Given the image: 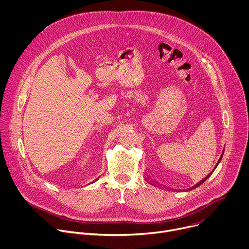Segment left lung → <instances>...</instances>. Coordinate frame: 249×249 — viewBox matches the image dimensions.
<instances>
[{"instance_id":"1","label":"left lung","mask_w":249,"mask_h":249,"mask_svg":"<svg viewBox=\"0 0 249 249\" xmlns=\"http://www.w3.org/2000/svg\"><path fill=\"white\" fill-rule=\"evenodd\" d=\"M223 155H224V152H223V154H222V157H221V158H220V160H219V161H218V163H217V165H218V164H219V163H220V161H221V160H222V158H223ZM217 165H216V167H217ZM216 167H215V168H216ZM213 171H214V170H213ZM213 171H212V172H213ZM212 172H211V173H210V174H208V175H207V176H206V177H205V178H204V179H203V180H201V181H200V182H199V183H197V184H196V185H195V186H194V187H193V188H195V187H198V186H199V185H201V184H202V183H203V182H204V181H205V180H206V179H207V178H208V177H209V176H210V175H211V174H212Z\"/></svg>"}]
</instances>
